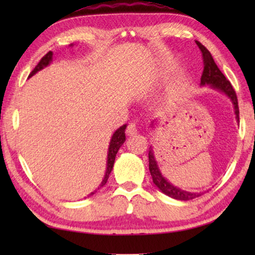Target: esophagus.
Instances as JSON below:
<instances>
[{
    "label": "esophagus",
    "mask_w": 255,
    "mask_h": 255,
    "mask_svg": "<svg viewBox=\"0 0 255 255\" xmlns=\"http://www.w3.org/2000/svg\"><path fill=\"white\" fill-rule=\"evenodd\" d=\"M126 133L128 136H133L137 133V128L135 124H129L128 127L126 129Z\"/></svg>",
    "instance_id": "obj_1"
}]
</instances>
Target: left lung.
Wrapping results in <instances>:
<instances>
[{
	"mask_svg": "<svg viewBox=\"0 0 255 255\" xmlns=\"http://www.w3.org/2000/svg\"><path fill=\"white\" fill-rule=\"evenodd\" d=\"M199 49L202 53V60H204V72L201 75V82L200 85H209L211 89L216 90V91L224 93L225 96L232 101L233 106H234V112L236 116V120L240 122V110H239V103H237V97L236 93L233 89L231 82L228 81L223 73L219 70L218 66L216 65L213 56L209 53V50L206 48L205 46H202L199 41H196ZM152 127H154V122L150 124ZM148 161H149V172L150 175L153 178V182L156 187L161 190L163 193H165L166 196H169L173 199L178 200H191L195 198L201 196L199 192H189L185 190L180 189L175 185L172 184L170 181H167L164 178L161 170L158 167V163L155 158L153 147L150 146L149 152H148Z\"/></svg>",
	"mask_w": 255,
	"mask_h": 255,
	"instance_id": "obj_1",
	"label": "left lung"
}]
</instances>
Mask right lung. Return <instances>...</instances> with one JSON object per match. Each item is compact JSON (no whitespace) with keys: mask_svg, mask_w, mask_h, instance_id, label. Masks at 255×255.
<instances>
[{"mask_svg":"<svg viewBox=\"0 0 255 255\" xmlns=\"http://www.w3.org/2000/svg\"><path fill=\"white\" fill-rule=\"evenodd\" d=\"M70 46H74V45L71 44ZM51 62H53V51H49V53H47L44 56V57L40 59V62L38 63V65L33 68V71L31 73H30L29 77H31V76L36 74V73H38L41 70H44V68L48 66ZM126 127H127V125H123L122 127H119L117 130L114 132V135H112V137H111V140L109 143V148H108L106 174H105V178H103V180H102V182L98 187V189H100L101 187H103V185L107 183L108 179H109V175L111 173L112 167H114V164H115L116 155H117L119 148L122 147V145L125 143V140H126V135H125V130H126ZM96 192H97V190H94V191L90 193L88 197L94 195Z\"/></svg>","mask_w":255,"mask_h":255,"instance_id":"right-lung-1","label":"right lung"}]
</instances>
